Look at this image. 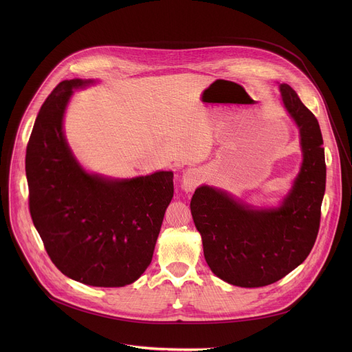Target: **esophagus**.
Masks as SVG:
<instances>
[{
    "instance_id": "obj_1",
    "label": "esophagus",
    "mask_w": 352,
    "mask_h": 352,
    "mask_svg": "<svg viewBox=\"0 0 352 352\" xmlns=\"http://www.w3.org/2000/svg\"><path fill=\"white\" fill-rule=\"evenodd\" d=\"M199 182H200L199 171H196L193 168H189L184 173V175H182V189L193 190L197 186Z\"/></svg>"
}]
</instances>
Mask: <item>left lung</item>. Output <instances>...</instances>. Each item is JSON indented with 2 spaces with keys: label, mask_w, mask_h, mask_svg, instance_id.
Returning a JSON list of instances; mask_svg holds the SVG:
<instances>
[{
  "label": "left lung",
  "mask_w": 352,
  "mask_h": 352,
  "mask_svg": "<svg viewBox=\"0 0 352 352\" xmlns=\"http://www.w3.org/2000/svg\"><path fill=\"white\" fill-rule=\"evenodd\" d=\"M287 111L295 120L304 163L278 209L254 210L226 192L199 186L190 200L205 259L221 280L245 288L265 287L302 263L315 245L326 188L323 138L316 117L287 83L280 85Z\"/></svg>",
  "instance_id": "1"
}]
</instances>
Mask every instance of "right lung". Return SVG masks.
Returning a JSON list of instances; mask_svg holds the SVG:
<instances>
[{
	"label": "right lung",
	"instance_id": "obj_1",
	"mask_svg": "<svg viewBox=\"0 0 352 352\" xmlns=\"http://www.w3.org/2000/svg\"><path fill=\"white\" fill-rule=\"evenodd\" d=\"M61 82L43 103L26 147L29 210L47 254L67 277L93 287H124L152 262L174 174L111 181L85 173L63 133L72 90Z\"/></svg>",
	"mask_w": 352,
	"mask_h": 352
}]
</instances>
